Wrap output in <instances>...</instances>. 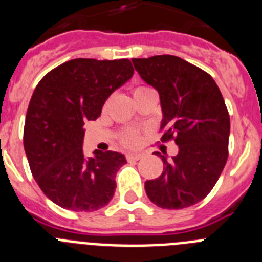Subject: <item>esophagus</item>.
Segmentation results:
<instances>
[{
	"label": "esophagus",
	"instance_id": "1",
	"mask_svg": "<svg viewBox=\"0 0 262 262\" xmlns=\"http://www.w3.org/2000/svg\"><path fill=\"white\" fill-rule=\"evenodd\" d=\"M143 157L142 154H138V152H135V154H127V160H135V161H138V160H140Z\"/></svg>",
	"mask_w": 262,
	"mask_h": 262
}]
</instances>
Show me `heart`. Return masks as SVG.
<instances>
[{"label": "heart", "mask_w": 262, "mask_h": 262, "mask_svg": "<svg viewBox=\"0 0 262 262\" xmlns=\"http://www.w3.org/2000/svg\"><path fill=\"white\" fill-rule=\"evenodd\" d=\"M145 90H151V88H148V86L135 88V90H134V96L139 93H143V92H145ZM139 142H140V136H139V134L136 133V131H128V133H126L123 136H122V143H123L124 145H127V147H134V145L139 144Z\"/></svg>", "instance_id": "b5f03b06"}]
</instances>
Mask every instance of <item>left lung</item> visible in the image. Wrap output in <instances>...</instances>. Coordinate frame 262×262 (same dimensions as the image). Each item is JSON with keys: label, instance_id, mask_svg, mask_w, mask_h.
Here are the masks:
<instances>
[{"label": "left lung", "instance_id": "1", "mask_svg": "<svg viewBox=\"0 0 262 262\" xmlns=\"http://www.w3.org/2000/svg\"><path fill=\"white\" fill-rule=\"evenodd\" d=\"M139 76L159 92L163 142L174 139L178 154L161 157L164 170L145 181V193L161 209L180 210L211 191L228 159L230 115L214 78L172 55L133 59Z\"/></svg>", "mask_w": 262, "mask_h": 262}]
</instances>
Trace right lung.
Segmentation results:
<instances>
[{"label":"right lung","instance_id":"add662e5","mask_svg":"<svg viewBox=\"0 0 262 262\" xmlns=\"http://www.w3.org/2000/svg\"><path fill=\"white\" fill-rule=\"evenodd\" d=\"M128 59H73L39 81L27 108L23 145L41 191L71 211H96L110 202L126 157L82 151L84 124L101 115L111 93L133 77Z\"/></svg>","mask_w":262,"mask_h":262}]
</instances>
